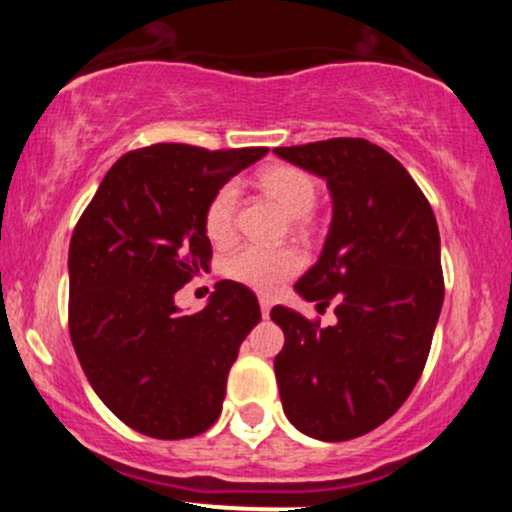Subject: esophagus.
Here are the masks:
<instances>
[{"label":"esophagus","mask_w":512,"mask_h":512,"mask_svg":"<svg viewBox=\"0 0 512 512\" xmlns=\"http://www.w3.org/2000/svg\"><path fill=\"white\" fill-rule=\"evenodd\" d=\"M260 310H262V317H269V310H272V301H269L267 296L260 298Z\"/></svg>","instance_id":"obj_1"}]
</instances>
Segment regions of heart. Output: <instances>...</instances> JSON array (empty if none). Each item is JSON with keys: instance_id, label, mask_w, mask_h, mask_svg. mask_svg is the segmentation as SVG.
I'll return each mask as SVG.
<instances>
[{"instance_id": "obj_1", "label": "heart", "mask_w": 512, "mask_h": 512, "mask_svg": "<svg viewBox=\"0 0 512 512\" xmlns=\"http://www.w3.org/2000/svg\"><path fill=\"white\" fill-rule=\"evenodd\" d=\"M260 185L274 197L289 216L308 219L317 204V185L308 173L296 166H269L260 173ZM236 185H223L211 195L204 207V231L211 243L228 245L236 236ZM226 276L248 286L252 291L274 293L284 281L303 269V255L296 248H264V245H243L226 260Z\"/></svg>"}]
</instances>
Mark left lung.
<instances>
[{
	"label": "left lung",
	"instance_id": "1",
	"mask_svg": "<svg viewBox=\"0 0 512 512\" xmlns=\"http://www.w3.org/2000/svg\"><path fill=\"white\" fill-rule=\"evenodd\" d=\"M274 154L330 187V233L296 291L317 310L337 303L332 327L274 305L276 383L298 431L339 443L385 424L424 373L445 296L438 223L407 168L368 139Z\"/></svg>",
	"mask_w": 512,
	"mask_h": 512
}]
</instances>
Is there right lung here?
<instances>
[{
	"mask_svg": "<svg viewBox=\"0 0 512 512\" xmlns=\"http://www.w3.org/2000/svg\"><path fill=\"white\" fill-rule=\"evenodd\" d=\"M267 146L209 151L154 144L117 158L69 243V334L96 395L144 436L180 440L219 419L228 370L260 303L219 281L207 308L178 293L209 269L204 207Z\"/></svg>",
	"mask_w": 512,
	"mask_h": 512,
	"instance_id": "add662e5",
	"label": "right lung"
}]
</instances>
